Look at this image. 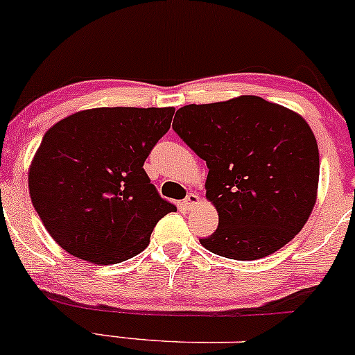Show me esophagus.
Masks as SVG:
<instances>
[{
    "label": "esophagus",
    "mask_w": 355,
    "mask_h": 355,
    "mask_svg": "<svg viewBox=\"0 0 355 355\" xmlns=\"http://www.w3.org/2000/svg\"><path fill=\"white\" fill-rule=\"evenodd\" d=\"M200 203V196L196 193H190L189 196L185 198V202H183V205H185L187 208H193L195 205Z\"/></svg>",
    "instance_id": "1"
}]
</instances>
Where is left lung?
<instances>
[{
    "mask_svg": "<svg viewBox=\"0 0 355 355\" xmlns=\"http://www.w3.org/2000/svg\"><path fill=\"white\" fill-rule=\"evenodd\" d=\"M173 130L207 162L218 228L200 243L238 261L264 258L301 232L318 198L319 150L300 114L258 96L177 110Z\"/></svg>",
    "mask_w": 355,
    "mask_h": 355,
    "instance_id": "1",
    "label": "left lung"
}]
</instances>
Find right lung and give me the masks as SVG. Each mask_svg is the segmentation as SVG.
Here are the masks:
<instances>
[{"instance_id": "1", "label": "right lung", "mask_w": 355, "mask_h": 355, "mask_svg": "<svg viewBox=\"0 0 355 355\" xmlns=\"http://www.w3.org/2000/svg\"><path fill=\"white\" fill-rule=\"evenodd\" d=\"M173 107H99L54 123L29 166V195L53 240L76 258L115 264L139 254L173 203L144 162Z\"/></svg>"}]
</instances>
